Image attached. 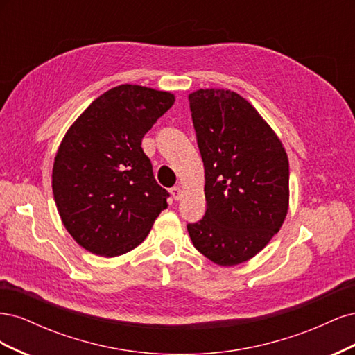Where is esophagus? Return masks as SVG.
Instances as JSON below:
<instances>
[{"label": "esophagus", "mask_w": 355, "mask_h": 355, "mask_svg": "<svg viewBox=\"0 0 355 355\" xmlns=\"http://www.w3.org/2000/svg\"><path fill=\"white\" fill-rule=\"evenodd\" d=\"M170 194H171V197H173L176 201L178 200H180V197H182V189H180V187H173L170 189Z\"/></svg>", "instance_id": "obj_1"}]
</instances>
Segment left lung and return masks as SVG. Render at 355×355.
Here are the masks:
<instances>
[{
    "mask_svg": "<svg viewBox=\"0 0 355 355\" xmlns=\"http://www.w3.org/2000/svg\"><path fill=\"white\" fill-rule=\"evenodd\" d=\"M204 163L207 207L187 228L196 249L220 266L259 253L288 209V159L280 139L239 93L200 89L188 96Z\"/></svg>",
    "mask_w": 355,
    "mask_h": 355,
    "instance_id": "8db88e82",
    "label": "left lung"
}]
</instances>
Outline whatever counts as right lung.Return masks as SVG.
<instances>
[{
  "mask_svg": "<svg viewBox=\"0 0 355 355\" xmlns=\"http://www.w3.org/2000/svg\"><path fill=\"white\" fill-rule=\"evenodd\" d=\"M175 96L123 84L93 101L58 149L51 187L72 239L94 254L133 250L151 231L168 192L141 146Z\"/></svg>",
  "mask_w": 355,
  "mask_h": 355,
  "instance_id": "add662e5",
  "label": "right lung"
}]
</instances>
